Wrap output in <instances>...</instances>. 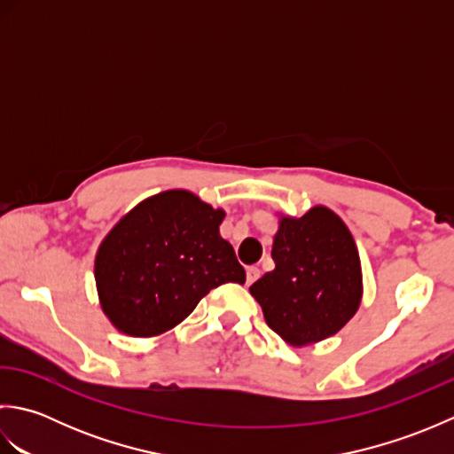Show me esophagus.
<instances>
[{
	"mask_svg": "<svg viewBox=\"0 0 454 454\" xmlns=\"http://www.w3.org/2000/svg\"><path fill=\"white\" fill-rule=\"evenodd\" d=\"M259 275H262V271H259L257 267H247V271H246V278H247V285H252V283H255L257 278H259Z\"/></svg>",
	"mask_w": 454,
	"mask_h": 454,
	"instance_id": "obj_1",
	"label": "esophagus"
}]
</instances>
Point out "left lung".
Wrapping results in <instances>:
<instances>
[{"label": "left lung", "mask_w": 454, "mask_h": 454, "mask_svg": "<svg viewBox=\"0 0 454 454\" xmlns=\"http://www.w3.org/2000/svg\"><path fill=\"white\" fill-rule=\"evenodd\" d=\"M273 271L249 286L267 325L291 347L320 343L356 314L363 301L359 249L340 215L316 205L302 216L277 212Z\"/></svg>", "instance_id": "1"}]
</instances>
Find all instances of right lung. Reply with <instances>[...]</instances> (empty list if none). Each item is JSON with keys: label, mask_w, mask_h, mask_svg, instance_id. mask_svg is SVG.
Masks as SVG:
<instances>
[{"label": "right lung", "mask_w": 454, "mask_h": 454, "mask_svg": "<svg viewBox=\"0 0 454 454\" xmlns=\"http://www.w3.org/2000/svg\"><path fill=\"white\" fill-rule=\"evenodd\" d=\"M226 212L187 189H169L130 208L95 254L99 306L114 330L156 337L179 325L202 296L246 283L234 247L220 236Z\"/></svg>", "instance_id": "obj_1"}]
</instances>
